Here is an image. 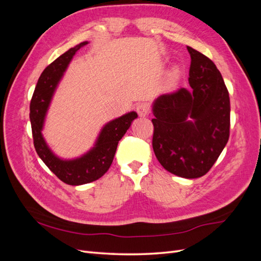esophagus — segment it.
<instances>
[{
    "instance_id": "34e87169",
    "label": "esophagus",
    "mask_w": 261,
    "mask_h": 261,
    "mask_svg": "<svg viewBox=\"0 0 261 261\" xmlns=\"http://www.w3.org/2000/svg\"><path fill=\"white\" fill-rule=\"evenodd\" d=\"M136 111L139 116H147L150 113V106L148 103H139L136 107Z\"/></svg>"
}]
</instances>
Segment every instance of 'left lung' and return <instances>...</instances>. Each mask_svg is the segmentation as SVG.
Masks as SVG:
<instances>
[{"instance_id": "8db88e82", "label": "left lung", "mask_w": 261, "mask_h": 261, "mask_svg": "<svg viewBox=\"0 0 261 261\" xmlns=\"http://www.w3.org/2000/svg\"><path fill=\"white\" fill-rule=\"evenodd\" d=\"M191 54L188 83L158 97L152 105V147L170 173L197 178L212 168L230 136V97L222 75L206 55Z\"/></svg>"}]
</instances>
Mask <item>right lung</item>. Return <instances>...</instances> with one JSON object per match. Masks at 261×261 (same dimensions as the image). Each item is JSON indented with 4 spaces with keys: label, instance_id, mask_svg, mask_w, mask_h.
<instances>
[{
    "label": "right lung",
    "instance_id": "1",
    "mask_svg": "<svg viewBox=\"0 0 261 261\" xmlns=\"http://www.w3.org/2000/svg\"><path fill=\"white\" fill-rule=\"evenodd\" d=\"M87 43L88 41L70 48L43 70L30 101L29 116L38 155L62 181L74 186L90 183L106 174L112 164L118 141L138 116L136 112L132 111L108 122L102 127L94 146L75 159H61L45 143L42 129L54 91L75 53Z\"/></svg>",
    "mask_w": 261,
    "mask_h": 261
}]
</instances>
